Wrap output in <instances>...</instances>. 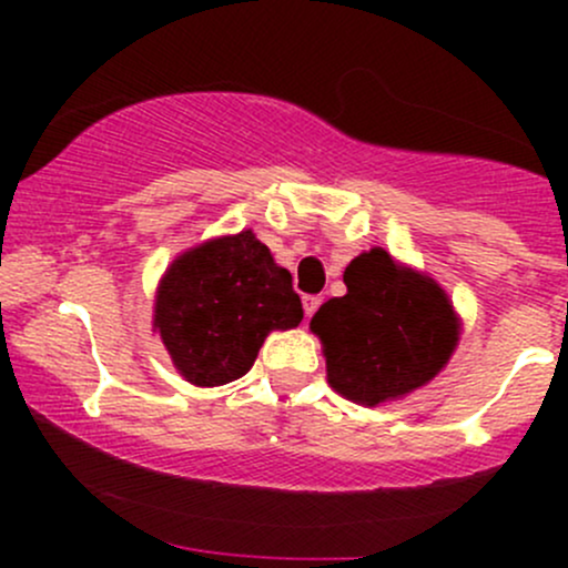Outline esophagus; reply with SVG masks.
<instances>
[{
	"mask_svg": "<svg viewBox=\"0 0 568 568\" xmlns=\"http://www.w3.org/2000/svg\"><path fill=\"white\" fill-rule=\"evenodd\" d=\"M321 302H323L321 296H304V298H302V304H304V315H306V317L315 315V310H317V306H321Z\"/></svg>",
	"mask_w": 568,
	"mask_h": 568,
	"instance_id": "esophagus-1",
	"label": "esophagus"
}]
</instances>
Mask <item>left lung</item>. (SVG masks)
<instances>
[{
  "label": "left lung",
  "instance_id": "8db88e82",
  "mask_svg": "<svg viewBox=\"0 0 568 568\" xmlns=\"http://www.w3.org/2000/svg\"><path fill=\"white\" fill-rule=\"evenodd\" d=\"M344 285L347 293L310 321L338 395L374 408L416 393L446 368L462 321L433 277L371 247L352 258Z\"/></svg>",
  "mask_w": 568,
  "mask_h": 568
}]
</instances>
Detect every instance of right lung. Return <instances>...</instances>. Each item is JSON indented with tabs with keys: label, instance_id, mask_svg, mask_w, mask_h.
<instances>
[{
	"label": "right lung",
	"instance_id": "obj_1",
	"mask_svg": "<svg viewBox=\"0 0 568 568\" xmlns=\"http://www.w3.org/2000/svg\"><path fill=\"white\" fill-rule=\"evenodd\" d=\"M291 272L243 230L173 258L154 293L152 328L175 371L194 387H221L251 371L272 331L302 323Z\"/></svg>",
	"mask_w": 568,
	"mask_h": 568
}]
</instances>
